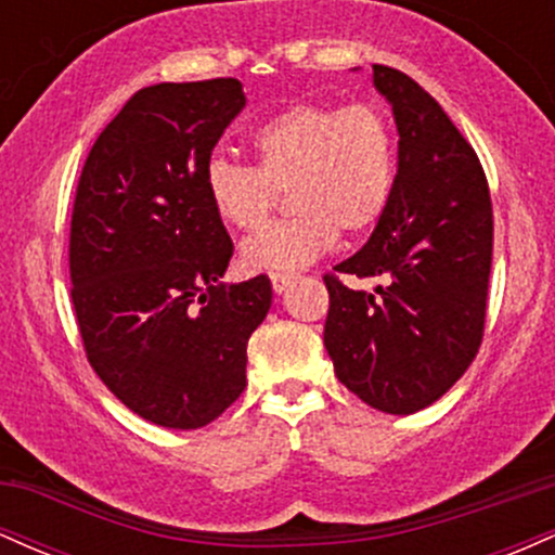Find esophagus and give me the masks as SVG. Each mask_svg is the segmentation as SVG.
<instances>
[{
    "label": "esophagus",
    "instance_id": "1",
    "mask_svg": "<svg viewBox=\"0 0 555 555\" xmlns=\"http://www.w3.org/2000/svg\"><path fill=\"white\" fill-rule=\"evenodd\" d=\"M292 282H295V276H292V273H271V286L276 295H284V292L292 286Z\"/></svg>",
    "mask_w": 555,
    "mask_h": 555
}]
</instances>
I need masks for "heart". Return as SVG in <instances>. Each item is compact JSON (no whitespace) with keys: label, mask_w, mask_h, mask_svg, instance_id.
Returning <instances> with one entry per match:
<instances>
[{"label":"heart","mask_w":555,"mask_h":555,"mask_svg":"<svg viewBox=\"0 0 555 555\" xmlns=\"http://www.w3.org/2000/svg\"><path fill=\"white\" fill-rule=\"evenodd\" d=\"M256 167L214 156L206 193L221 224L256 229L286 188L292 216L242 242L247 271L286 273L326 256L339 237L384 219L397 184V132L375 104H295L250 135Z\"/></svg>","instance_id":"obj_1"}]
</instances>
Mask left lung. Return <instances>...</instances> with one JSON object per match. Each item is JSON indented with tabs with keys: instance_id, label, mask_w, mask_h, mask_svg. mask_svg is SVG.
I'll return each mask as SVG.
<instances>
[{
	"instance_id": "8db88e82",
	"label": "left lung",
	"mask_w": 555,
	"mask_h": 555,
	"mask_svg": "<svg viewBox=\"0 0 555 555\" xmlns=\"http://www.w3.org/2000/svg\"><path fill=\"white\" fill-rule=\"evenodd\" d=\"M399 132L397 184L371 240L334 271L384 276L375 295L326 273L323 344L336 378L388 415H412L462 378L486 331L493 208L486 171L428 91L373 65Z\"/></svg>"
}]
</instances>
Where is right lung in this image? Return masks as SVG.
Returning <instances> with one entry per match:
<instances>
[{"label": "right lung", "mask_w": 555, "mask_h": 555, "mask_svg": "<svg viewBox=\"0 0 555 555\" xmlns=\"http://www.w3.org/2000/svg\"><path fill=\"white\" fill-rule=\"evenodd\" d=\"M245 106L234 78L140 88L95 138L69 224L88 362L135 415L208 425L245 391L269 276L221 284L234 245L206 193L214 145Z\"/></svg>", "instance_id": "obj_1"}]
</instances>
